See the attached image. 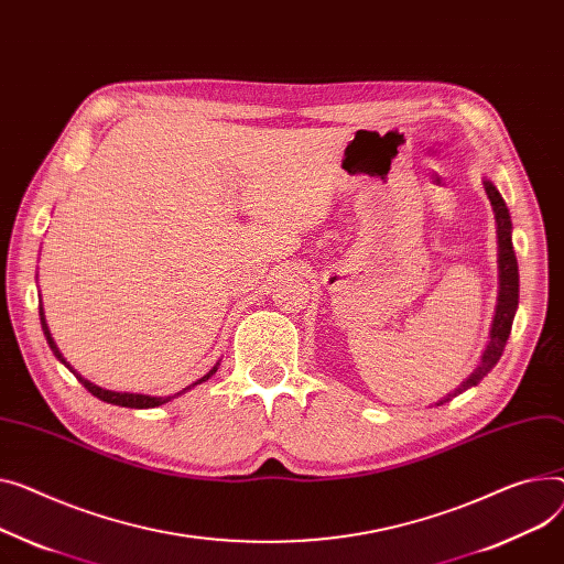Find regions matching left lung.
Wrapping results in <instances>:
<instances>
[{"label": "left lung", "instance_id": "left-lung-1", "mask_svg": "<svg viewBox=\"0 0 564 564\" xmlns=\"http://www.w3.org/2000/svg\"><path fill=\"white\" fill-rule=\"evenodd\" d=\"M487 199L492 204L495 210V219H497V242H499V296H497V313L492 319V328H490V340H487V347L480 356V362L476 365V369L469 373V377L454 390L448 392L446 397H442L435 405H442L446 401H452L454 397L463 394L465 390L478 386L487 373L495 369V365L499 362L508 335L512 328V319L519 306V268H517V256L512 249V221H510V210L501 197V193L497 191V185L490 178H482Z\"/></svg>", "mask_w": 564, "mask_h": 564}]
</instances>
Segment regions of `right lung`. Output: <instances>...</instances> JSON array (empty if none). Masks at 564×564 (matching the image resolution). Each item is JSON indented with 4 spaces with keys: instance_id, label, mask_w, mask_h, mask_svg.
<instances>
[{
    "instance_id": "add662e5",
    "label": "right lung",
    "mask_w": 564,
    "mask_h": 564,
    "mask_svg": "<svg viewBox=\"0 0 564 564\" xmlns=\"http://www.w3.org/2000/svg\"><path fill=\"white\" fill-rule=\"evenodd\" d=\"M41 324H43V333H45V337H47V345H50V349L54 351V356L74 373V377L79 379V383L93 394V397H97V399H101V401H106V403H112V405H122V408H156V405H163V403H167V401H172L174 397H178V394H183V392H187V390H193L195 386H199V383H204V381H208L213 373L217 371V367H219V362L208 371V373H204V377L199 379V381H195L193 386H187V388H183L181 392H176L174 397H149V394H133V392H112V390H104V388H99V386H95V383H90L88 379H84L82 373L74 369L65 358H63V354L58 351V347H56V343H54V337H52V333H50V326H47V319H45V311H43V302H41Z\"/></svg>"
}]
</instances>
